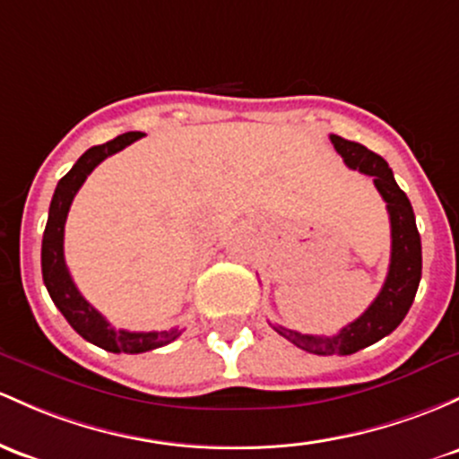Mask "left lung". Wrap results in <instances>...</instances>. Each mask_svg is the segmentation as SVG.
Here are the masks:
<instances>
[{
	"mask_svg": "<svg viewBox=\"0 0 459 459\" xmlns=\"http://www.w3.org/2000/svg\"><path fill=\"white\" fill-rule=\"evenodd\" d=\"M331 143L351 169H359L361 174L372 176L377 191L385 200L392 226V255L385 283L368 309L337 335H307L281 325H272V322L270 325L291 344L314 355H352L379 342L381 337L390 335L407 316L414 303L418 283H420L422 248L410 198L396 185L385 160L379 154L370 152L366 145L342 139L337 134H331Z\"/></svg>",
	"mask_w": 459,
	"mask_h": 459,
	"instance_id": "left-lung-1",
	"label": "left lung"
}]
</instances>
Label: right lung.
Listing matches in <instances>:
<instances>
[{"label": "right lung", "instance_id": "obj_1", "mask_svg": "<svg viewBox=\"0 0 459 459\" xmlns=\"http://www.w3.org/2000/svg\"><path fill=\"white\" fill-rule=\"evenodd\" d=\"M143 137L141 133H126L115 137L113 141L102 145H93L87 152L75 160V165L69 169L63 178L58 180L56 191H54L52 204H49L48 226L43 233V248H41V268H43V283L52 296L54 305L58 307L65 320L74 326L75 333H80L91 344L110 352H145L160 346L169 344L180 335L178 329L169 331H148V333H134V331H115L108 325L107 318L100 314L95 307L84 300L75 287L72 274H69L67 264H65V221H67L69 206L74 203V195L82 187L87 176L102 163L110 154L119 152L126 145Z\"/></svg>", "mask_w": 459, "mask_h": 459}]
</instances>
